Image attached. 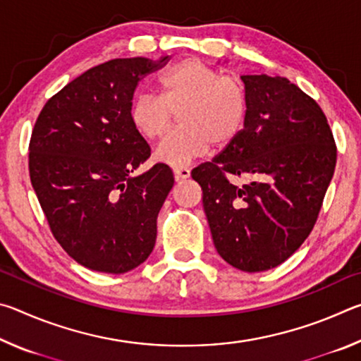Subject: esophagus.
<instances>
[{
	"instance_id": "esophagus-1",
	"label": "esophagus",
	"mask_w": 361,
	"mask_h": 361,
	"mask_svg": "<svg viewBox=\"0 0 361 361\" xmlns=\"http://www.w3.org/2000/svg\"><path fill=\"white\" fill-rule=\"evenodd\" d=\"M173 175H175V180L176 181H183L191 176V170L188 167H175L173 169Z\"/></svg>"
}]
</instances>
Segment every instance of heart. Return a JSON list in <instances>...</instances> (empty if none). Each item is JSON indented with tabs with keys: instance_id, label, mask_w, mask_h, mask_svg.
Here are the masks:
<instances>
[{
	"instance_id": "1",
	"label": "heart",
	"mask_w": 361,
	"mask_h": 361,
	"mask_svg": "<svg viewBox=\"0 0 361 361\" xmlns=\"http://www.w3.org/2000/svg\"><path fill=\"white\" fill-rule=\"evenodd\" d=\"M159 97L142 92L129 106L130 124L146 142L166 135L173 111L181 122L154 152L156 161L181 167L192 157L223 148L240 132L245 92L237 79L219 76L195 59L173 63L157 78Z\"/></svg>"
}]
</instances>
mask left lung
<instances>
[{"label": "left lung", "instance_id": "8db88e82", "mask_svg": "<svg viewBox=\"0 0 361 361\" xmlns=\"http://www.w3.org/2000/svg\"><path fill=\"white\" fill-rule=\"evenodd\" d=\"M243 129L192 170L219 256L243 272L282 264L307 239L336 167V145L317 102L286 78L240 76ZM228 176H247L235 187Z\"/></svg>", "mask_w": 361, "mask_h": 361}]
</instances>
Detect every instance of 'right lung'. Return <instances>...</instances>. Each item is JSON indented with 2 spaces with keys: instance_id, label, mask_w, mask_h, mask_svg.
Masks as SVG:
<instances>
[{
  "instance_id": "add662e5",
  "label": "right lung",
  "mask_w": 361,
  "mask_h": 361,
  "mask_svg": "<svg viewBox=\"0 0 361 361\" xmlns=\"http://www.w3.org/2000/svg\"><path fill=\"white\" fill-rule=\"evenodd\" d=\"M166 57L114 59L73 79L47 100L30 140V178L51 231L79 264L126 274L148 259L173 173L137 169L151 148L129 106L140 79Z\"/></svg>"
}]
</instances>
